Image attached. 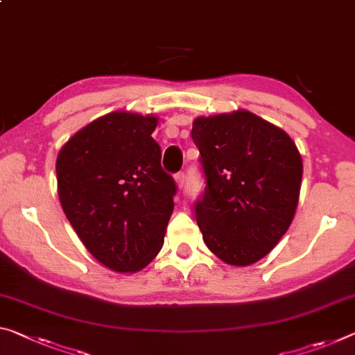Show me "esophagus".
Returning a JSON list of instances; mask_svg holds the SVG:
<instances>
[{
    "label": "esophagus",
    "instance_id": "esophagus-1",
    "mask_svg": "<svg viewBox=\"0 0 355 355\" xmlns=\"http://www.w3.org/2000/svg\"><path fill=\"white\" fill-rule=\"evenodd\" d=\"M175 182H177V187L182 189L183 184H184V173L183 172L175 173Z\"/></svg>",
    "mask_w": 355,
    "mask_h": 355
}]
</instances>
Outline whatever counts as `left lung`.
I'll return each instance as SVG.
<instances>
[{
  "label": "left lung",
  "mask_w": 355,
  "mask_h": 355,
  "mask_svg": "<svg viewBox=\"0 0 355 355\" xmlns=\"http://www.w3.org/2000/svg\"><path fill=\"white\" fill-rule=\"evenodd\" d=\"M205 191L196 218L205 245L229 266L267 256L289 229L303 164L283 129L248 110L199 116L191 131Z\"/></svg>",
  "instance_id": "8db88e82"
}]
</instances>
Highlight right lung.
<instances>
[{
	"label": "right lung",
	"instance_id": "right-lung-1",
	"mask_svg": "<svg viewBox=\"0 0 355 355\" xmlns=\"http://www.w3.org/2000/svg\"><path fill=\"white\" fill-rule=\"evenodd\" d=\"M157 118L112 112L76 132L56 157L61 207L94 259L139 272L164 243L177 184L151 134Z\"/></svg>",
	"mask_w": 355,
	"mask_h": 355
}]
</instances>
